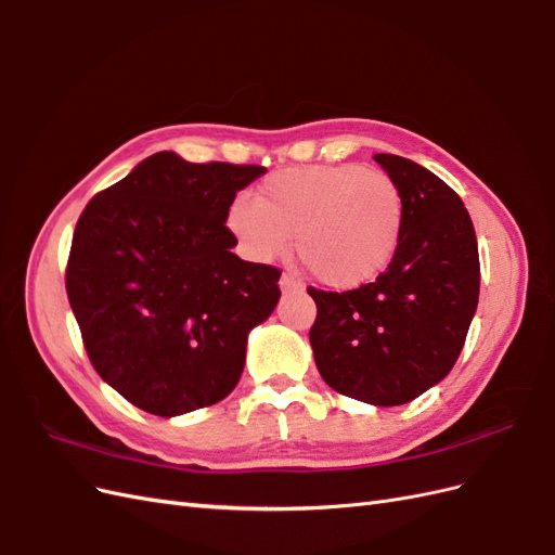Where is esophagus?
Here are the masks:
<instances>
[{
  "instance_id": "1",
  "label": "esophagus",
  "mask_w": 555,
  "mask_h": 555,
  "mask_svg": "<svg viewBox=\"0 0 555 555\" xmlns=\"http://www.w3.org/2000/svg\"><path fill=\"white\" fill-rule=\"evenodd\" d=\"M300 287H304V284L296 280L294 273H282V278H280V289L282 292H292V289H300Z\"/></svg>"
}]
</instances>
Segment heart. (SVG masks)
I'll use <instances>...</instances> for the list:
<instances>
[{"mask_svg": "<svg viewBox=\"0 0 555 555\" xmlns=\"http://www.w3.org/2000/svg\"><path fill=\"white\" fill-rule=\"evenodd\" d=\"M405 222L391 176L361 164H312L268 176L255 201L238 196L227 227L243 255L273 261L289 249L314 280L357 289L379 278L396 257Z\"/></svg>", "mask_w": 555, "mask_h": 555, "instance_id": "obj_1", "label": "heart"}]
</instances>
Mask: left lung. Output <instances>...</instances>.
<instances>
[{
	"mask_svg": "<svg viewBox=\"0 0 555 555\" xmlns=\"http://www.w3.org/2000/svg\"><path fill=\"white\" fill-rule=\"evenodd\" d=\"M402 194L405 222L386 271L359 289H308L324 382L367 405H405L456 363L479 304V251L461 196L424 166L375 155Z\"/></svg>",
	"mask_w": 555,
	"mask_h": 555,
	"instance_id": "left-lung-1",
	"label": "left lung"
}]
</instances>
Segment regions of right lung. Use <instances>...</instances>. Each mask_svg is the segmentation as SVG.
Listing matches in <instances>:
<instances>
[{"instance_id": "add662e5", "label": "right lung", "mask_w": 555, "mask_h": 555, "mask_svg": "<svg viewBox=\"0 0 555 555\" xmlns=\"http://www.w3.org/2000/svg\"><path fill=\"white\" fill-rule=\"evenodd\" d=\"M263 166L164 150L82 210L66 296L88 357L131 405L178 416L227 398L247 335L280 300V271L231 251V201Z\"/></svg>"}]
</instances>
